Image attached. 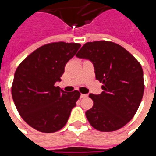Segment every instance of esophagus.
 <instances>
[{
	"label": "esophagus",
	"instance_id": "esophagus-1",
	"mask_svg": "<svg viewBox=\"0 0 156 156\" xmlns=\"http://www.w3.org/2000/svg\"><path fill=\"white\" fill-rule=\"evenodd\" d=\"M88 97L87 94H80V98H87Z\"/></svg>",
	"mask_w": 156,
	"mask_h": 156
}]
</instances>
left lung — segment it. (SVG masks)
I'll return each instance as SVG.
<instances>
[{
    "label": "left lung",
    "instance_id": "8db88e82",
    "mask_svg": "<svg viewBox=\"0 0 156 156\" xmlns=\"http://www.w3.org/2000/svg\"><path fill=\"white\" fill-rule=\"evenodd\" d=\"M76 57L92 62L96 79L103 84L99 95L90 94L93 107L86 112L94 129L111 132L133 119L144 90L143 69L139 61L122 46L108 41L88 42Z\"/></svg>",
    "mask_w": 156,
    "mask_h": 156
}]
</instances>
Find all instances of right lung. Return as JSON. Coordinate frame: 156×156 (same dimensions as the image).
<instances>
[{
  "mask_svg": "<svg viewBox=\"0 0 156 156\" xmlns=\"http://www.w3.org/2000/svg\"><path fill=\"white\" fill-rule=\"evenodd\" d=\"M80 44L57 42L43 45L27 56L16 69L12 95L23 119L43 133H54L66 125L80 93H66L57 81L66 63L75 56Z\"/></svg>",
  "mask_w": 156,
  "mask_h": 156,
  "instance_id": "obj_1",
  "label": "right lung"
}]
</instances>
